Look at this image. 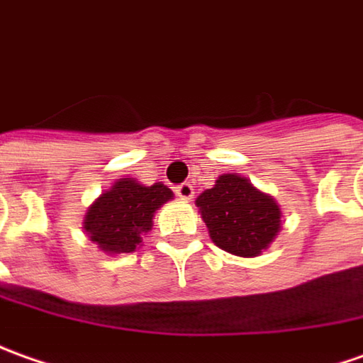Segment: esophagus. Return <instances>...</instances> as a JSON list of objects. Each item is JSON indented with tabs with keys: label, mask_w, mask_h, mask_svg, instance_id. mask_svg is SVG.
Listing matches in <instances>:
<instances>
[{
	"label": "esophagus",
	"mask_w": 363,
	"mask_h": 363,
	"mask_svg": "<svg viewBox=\"0 0 363 363\" xmlns=\"http://www.w3.org/2000/svg\"><path fill=\"white\" fill-rule=\"evenodd\" d=\"M177 196L182 199V201H191L192 196H194V189H192V184L189 182H182L177 186Z\"/></svg>",
	"instance_id": "esophagus-1"
}]
</instances>
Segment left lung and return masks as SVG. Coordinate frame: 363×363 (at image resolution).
Segmentation results:
<instances>
[{"instance_id":"8db88e82","label":"left lung","mask_w":363,"mask_h":363,"mask_svg":"<svg viewBox=\"0 0 363 363\" xmlns=\"http://www.w3.org/2000/svg\"><path fill=\"white\" fill-rule=\"evenodd\" d=\"M196 206L211 240L240 258L260 256L282 228L278 202L236 172L220 174L213 189L199 194Z\"/></svg>"}]
</instances>
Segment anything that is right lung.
<instances>
[{
	"mask_svg": "<svg viewBox=\"0 0 363 363\" xmlns=\"http://www.w3.org/2000/svg\"><path fill=\"white\" fill-rule=\"evenodd\" d=\"M172 196L162 182L147 186L129 177L117 179L87 208L83 233L101 252L111 256L135 252L152 228L155 213Z\"/></svg>",
	"mask_w": 363,
	"mask_h": 363,
	"instance_id": "obj_1",
	"label": "right lung"
}]
</instances>
